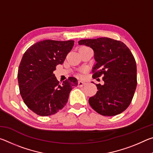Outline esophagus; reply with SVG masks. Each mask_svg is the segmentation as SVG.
<instances>
[{"instance_id": "34e87169", "label": "esophagus", "mask_w": 153, "mask_h": 153, "mask_svg": "<svg viewBox=\"0 0 153 153\" xmlns=\"http://www.w3.org/2000/svg\"><path fill=\"white\" fill-rule=\"evenodd\" d=\"M85 85V83L83 82H81V81H79L78 82V85H77V86L78 87H82L84 86Z\"/></svg>"}]
</instances>
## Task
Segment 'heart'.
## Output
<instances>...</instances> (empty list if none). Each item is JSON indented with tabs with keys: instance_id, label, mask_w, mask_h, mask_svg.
<instances>
[{
	"instance_id": "1",
	"label": "heart",
	"mask_w": 153,
	"mask_h": 153,
	"mask_svg": "<svg viewBox=\"0 0 153 153\" xmlns=\"http://www.w3.org/2000/svg\"><path fill=\"white\" fill-rule=\"evenodd\" d=\"M84 71H85L84 70V71H82V73H84ZM78 76H79V77H82V76H83V75H82V74H78Z\"/></svg>"
}]
</instances>
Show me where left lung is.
<instances>
[{
  "label": "left lung",
  "instance_id": "8db88e82",
  "mask_svg": "<svg viewBox=\"0 0 153 153\" xmlns=\"http://www.w3.org/2000/svg\"><path fill=\"white\" fill-rule=\"evenodd\" d=\"M79 45L94 51L97 63L94 79L102 76L104 84H96L98 91L89 98V104L98 113L114 116L123 112L132 100L137 86L135 59L125 44L109 38L81 40Z\"/></svg>",
  "mask_w": 153,
  "mask_h": 153
}]
</instances>
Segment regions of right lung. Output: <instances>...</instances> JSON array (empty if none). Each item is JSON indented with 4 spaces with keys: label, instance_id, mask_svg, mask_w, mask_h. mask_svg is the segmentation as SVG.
Masks as SVG:
<instances>
[{
    "label": "right lung",
    "instance_id": "1",
    "mask_svg": "<svg viewBox=\"0 0 153 153\" xmlns=\"http://www.w3.org/2000/svg\"><path fill=\"white\" fill-rule=\"evenodd\" d=\"M74 45V40H45L33 44L23 55L17 74L20 94L27 107L37 115L57 113L68 101L71 90L77 86L74 77L59 84L53 74Z\"/></svg>",
    "mask_w": 153,
    "mask_h": 153
}]
</instances>
